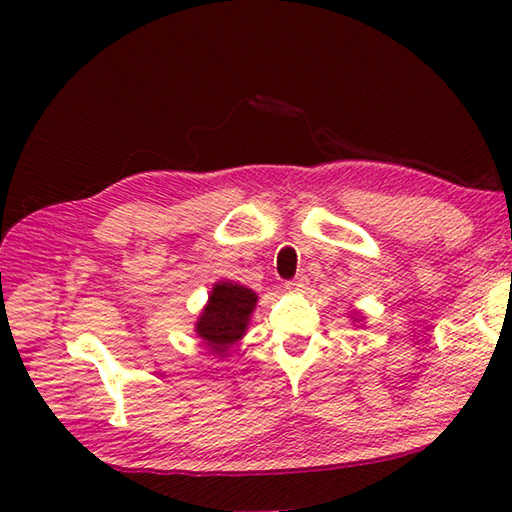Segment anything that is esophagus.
<instances>
[{"instance_id": "1", "label": "esophagus", "mask_w": 512, "mask_h": 512, "mask_svg": "<svg viewBox=\"0 0 512 512\" xmlns=\"http://www.w3.org/2000/svg\"><path fill=\"white\" fill-rule=\"evenodd\" d=\"M306 284H308V277L301 273V275H297L295 279L286 281V290H288V292H299V290L306 288Z\"/></svg>"}]
</instances>
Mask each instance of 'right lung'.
Masks as SVG:
<instances>
[{
  "instance_id": "1",
  "label": "right lung",
  "mask_w": 512,
  "mask_h": 512,
  "mask_svg": "<svg viewBox=\"0 0 512 512\" xmlns=\"http://www.w3.org/2000/svg\"><path fill=\"white\" fill-rule=\"evenodd\" d=\"M255 303L257 295L253 290L231 284V281H220L211 292L209 306L204 308L195 325L198 336L215 354H226L228 347L244 336Z\"/></svg>"
}]
</instances>
